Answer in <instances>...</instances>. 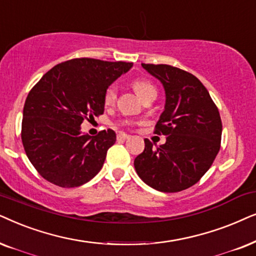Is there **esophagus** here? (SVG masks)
<instances>
[{
  "label": "esophagus",
  "mask_w": 256,
  "mask_h": 256,
  "mask_svg": "<svg viewBox=\"0 0 256 256\" xmlns=\"http://www.w3.org/2000/svg\"><path fill=\"white\" fill-rule=\"evenodd\" d=\"M130 138V136L124 134V132H119V134H117V139L118 140H125V139Z\"/></svg>",
  "instance_id": "1"
}]
</instances>
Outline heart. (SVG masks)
<instances>
[{"mask_svg": "<svg viewBox=\"0 0 256 256\" xmlns=\"http://www.w3.org/2000/svg\"><path fill=\"white\" fill-rule=\"evenodd\" d=\"M132 88H134L136 94L142 98V100L148 96H156L154 85L146 80L137 78V80L132 82ZM116 100H117V86L114 84H111L108 85L104 92V103L106 105H112Z\"/></svg>", "mask_w": 256, "mask_h": 256, "instance_id": "heart-1", "label": "heart"}]
</instances>
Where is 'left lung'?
Here are the masks:
<instances>
[{"label": "left lung", "instance_id": "1", "mask_svg": "<svg viewBox=\"0 0 256 256\" xmlns=\"http://www.w3.org/2000/svg\"><path fill=\"white\" fill-rule=\"evenodd\" d=\"M162 84L165 106L156 134L165 144L145 139V150L134 159L142 182L160 192L188 188L208 171L220 150L222 124L219 110L207 88L192 74L166 64H142Z\"/></svg>", "mask_w": 256, "mask_h": 256}]
</instances>
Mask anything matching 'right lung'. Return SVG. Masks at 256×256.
I'll return each mask as SVG.
<instances>
[{
    "mask_svg": "<svg viewBox=\"0 0 256 256\" xmlns=\"http://www.w3.org/2000/svg\"><path fill=\"white\" fill-rule=\"evenodd\" d=\"M134 63L76 58L54 66L32 88L23 108L22 142L30 162L48 182L77 187L90 182L116 142L114 130L90 137L84 119L104 112V92Z\"/></svg>",
    "mask_w": 256,
    "mask_h": 256,
    "instance_id": "add662e5",
    "label": "right lung"
}]
</instances>
